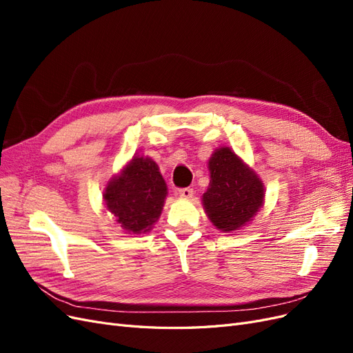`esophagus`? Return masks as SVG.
Returning a JSON list of instances; mask_svg holds the SVG:
<instances>
[{"label":"esophagus","instance_id":"34e87169","mask_svg":"<svg viewBox=\"0 0 353 353\" xmlns=\"http://www.w3.org/2000/svg\"><path fill=\"white\" fill-rule=\"evenodd\" d=\"M193 194H194V190L190 188V187L178 190V196L183 197V199H191V197H193Z\"/></svg>","mask_w":353,"mask_h":353}]
</instances>
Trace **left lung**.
<instances>
[{
	"mask_svg": "<svg viewBox=\"0 0 353 353\" xmlns=\"http://www.w3.org/2000/svg\"><path fill=\"white\" fill-rule=\"evenodd\" d=\"M209 170L210 184L203 194L208 216L221 231L239 230L262 206V181L228 147L212 154Z\"/></svg>",
	"mask_w": 353,
	"mask_h": 353,
	"instance_id": "1",
	"label": "left lung"
}]
</instances>
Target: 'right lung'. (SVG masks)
Returning <instances> with one entry per match:
<instances>
[{
	"label": "right lung",
	"instance_id": "right-lung-1",
	"mask_svg": "<svg viewBox=\"0 0 353 353\" xmlns=\"http://www.w3.org/2000/svg\"><path fill=\"white\" fill-rule=\"evenodd\" d=\"M168 188L156 162L134 157L122 174L105 188V206L121 227L134 234L145 232L160 216Z\"/></svg>",
	"mask_w": 353,
	"mask_h": 353
}]
</instances>
